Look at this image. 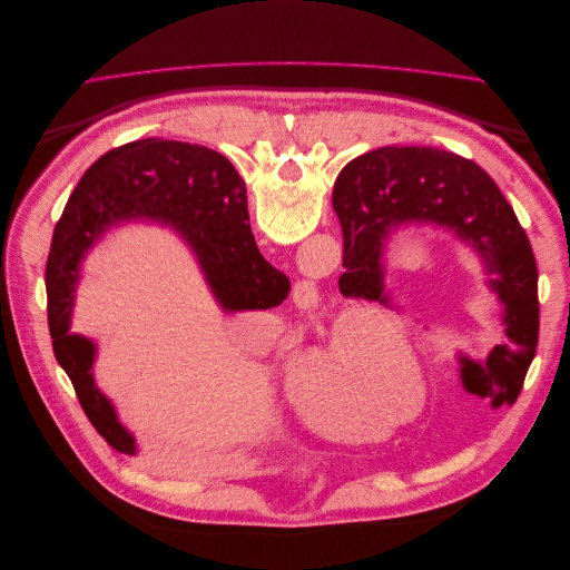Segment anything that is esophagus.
Instances as JSON below:
<instances>
[{
	"mask_svg": "<svg viewBox=\"0 0 570 570\" xmlns=\"http://www.w3.org/2000/svg\"><path fill=\"white\" fill-rule=\"evenodd\" d=\"M318 285L314 281H297L295 285V302L304 312H312V308L318 306Z\"/></svg>",
	"mask_w": 570,
	"mask_h": 570,
	"instance_id": "1",
	"label": "esophagus"
}]
</instances>
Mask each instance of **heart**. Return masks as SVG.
<instances>
[{"label":"heart","instance_id":"heart-1","mask_svg":"<svg viewBox=\"0 0 570 570\" xmlns=\"http://www.w3.org/2000/svg\"><path fill=\"white\" fill-rule=\"evenodd\" d=\"M407 390V400L394 405ZM425 368L419 347L396 321L344 316L325 347L306 356L295 373V394L306 419L331 433H364L385 425L419 402ZM389 404L385 405L384 402Z\"/></svg>","mask_w":570,"mask_h":570}]
</instances>
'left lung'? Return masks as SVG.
Masks as SVG:
<instances>
[{
	"mask_svg": "<svg viewBox=\"0 0 570 570\" xmlns=\"http://www.w3.org/2000/svg\"><path fill=\"white\" fill-rule=\"evenodd\" d=\"M333 209L344 237L347 295L387 302L383 247L390 228L406 220L454 230L482 258L490 287L504 306L507 342L485 361L461 356L463 390L490 396L492 406L519 400L538 350V264L502 189L478 164L435 147H381L342 168Z\"/></svg>",
	"mask_w": 570,
	"mask_h": 570,
	"instance_id": "1",
	"label": "left lung"
}]
</instances>
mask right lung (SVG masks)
Returning <instances> with one entry per match:
<instances>
[{"label":"right lung","mask_w":570,"mask_h":570,"mask_svg":"<svg viewBox=\"0 0 570 570\" xmlns=\"http://www.w3.org/2000/svg\"><path fill=\"white\" fill-rule=\"evenodd\" d=\"M130 218L176 226L226 312L278 306L289 292L287 275L273 268L254 243L245 180L223 154L147 137L107 151L85 170L51 237L45 271L47 321L55 356L71 377L85 416L124 454H135V440L95 387V344L68 331L85 252L111 223Z\"/></svg>","instance_id":"obj_1"}]
</instances>
